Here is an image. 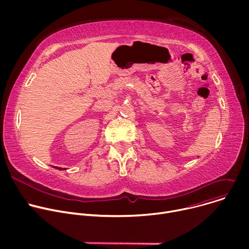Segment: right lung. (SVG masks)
I'll list each match as a JSON object with an SVG mask.
<instances>
[{
  "label": "right lung",
  "instance_id": "1",
  "mask_svg": "<svg viewBox=\"0 0 249 249\" xmlns=\"http://www.w3.org/2000/svg\"><path fill=\"white\" fill-rule=\"evenodd\" d=\"M55 167H56V166H55ZM56 168H57V169H60V170H61V169H62V168H61V167H56Z\"/></svg>",
  "mask_w": 249,
  "mask_h": 249
}]
</instances>
